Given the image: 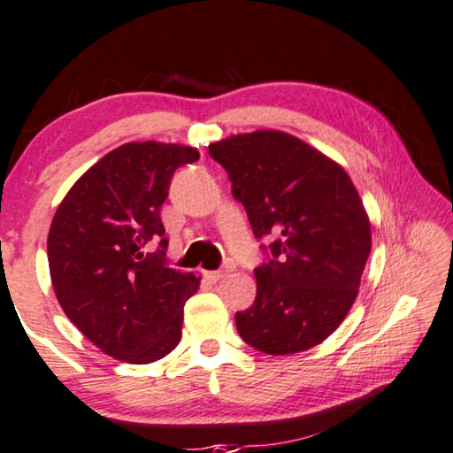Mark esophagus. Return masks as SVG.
<instances>
[{"label":"esophagus","instance_id":"obj_1","mask_svg":"<svg viewBox=\"0 0 453 453\" xmlns=\"http://www.w3.org/2000/svg\"><path fill=\"white\" fill-rule=\"evenodd\" d=\"M229 271H232V269H229V266H224V269H219V271H205V277L209 279V281L218 283L219 279H224Z\"/></svg>","mask_w":453,"mask_h":453}]
</instances>
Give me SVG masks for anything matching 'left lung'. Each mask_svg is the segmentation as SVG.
I'll list each match as a JSON object with an SVG mask.
<instances>
[{
    "mask_svg": "<svg viewBox=\"0 0 453 453\" xmlns=\"http://www.w3.org/2000/svg\"><path fill=\"white\" fill-rule=\"evenodd\" d=\"M234 199L266 260L254 269L257 299L235 314L244 342L269 355L311 349L339 328L359 289L372 227L339 164L281 131L213 143Z\"/></svg>",
    "mask_w": 453,
    "mask_h": 453,
    "instance_id": "8db88e82",
    "label": "left lung"
}]
</instances>
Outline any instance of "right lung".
<instances>
[{
	"label": "right lung",
	"mask_w": 453,
	"mask_h": 453,
	"mask_svg": "<svg viewBox=\"0 0 453 453\" xmlns=\"http://www.w3.org/2000/svg\"><path fill=\"white\" fill-rule=\"evenodd\" d=\"M196 160L199 151L184 145L125 143L57 209L47 240L55 296L86 339L114 359L151 363L180 342L184 302L201 277L168 266L160 207L174 172Z\"/></svg>",
	"instance_id": "obj_1"
}]
</instances>
